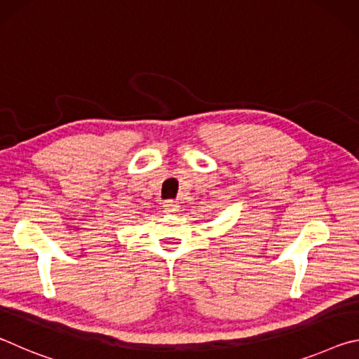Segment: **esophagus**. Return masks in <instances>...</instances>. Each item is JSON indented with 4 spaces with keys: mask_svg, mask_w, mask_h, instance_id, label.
Wrapping results in <instances>:
<instances>
[{
    "mask_svg": "<svg viewBox=\"0 0 359 359\" xmlns=\"http://www.w3.org/2000/svg\"><path fill=\"white\" fill-rule=\"evenodd\" d=\"M163 208H165V212H168V214H175V212H179V203L177 201H166L165 204H163Z\"/></svg>",
    "mask_w": 359,
    "mask_h": 359,
    "instance_id": "34e87169",
    "label": "esophagus"
}]
</instances>
